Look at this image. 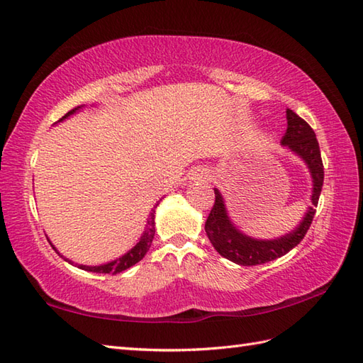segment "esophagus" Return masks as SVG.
I'll return each instance as SVG.
<instances>
[{
	"mask_svg": "<svg viewBox=\"0 0 363 363\" xmlns=\"http://www.w3.org/2000/svg\"><path fill=\"white\" fill-rule=\"evenodd\" d=\"M196 177H197V179H205V174H203V171H197Z\"/></svg>",
	"mask_w": 363,
	"mask_h": 363,
	"instance_id": "1",
	"label": "esophagus"
}]
</instances>
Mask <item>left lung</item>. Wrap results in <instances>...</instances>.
Here are the masks:
<instances>
[{
    "mask_svg": "<svg viewBox=\"0 0 363 363\" xmlns=\"http://www.w3.org/2000/svg\"><path fill=\"white\" fill-rule=\"evenodd\" d=\"M287 130L281 140L283 146L289 147L309 167L312 175V206L303 217L298 227L286 236L278 239H255L244 233H240L230 220L227 208L223 203V197L219 189L214 188L216 200L205 222V231L208 239L211 240L213 247L220 256L227 257L228 261L239 265H259L277 259L291 252L294 247L301 242L308 233L313 216H315V206L318 205L321 186H323L325 169L321 161L320 146L315 138V132L306 123L303 118L298 116L295 111L287 108Z\"/></svg>",
    "mask_w": 363,
    "mask_h": 363,
    "instance_id": "obj_1",
    "label": "left lung"
}]
</instances>
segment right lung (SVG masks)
I'll return each instance as SVG.
<instances>
[{
	"label": "right lung",
	"instance_id": "right-lung-1",
	"mask_svg": "<svg viewBox=\"0 0 363 363\" xmlns=\"http://www.w3.org/2000/svg\"><path fill=\"white\" fill-rule=\"evenodd\" d=\"M79 108L80 107H76V108L69 110L68 113L63 116L60 121L68 118L72 113H76V110H79ZM157 205L154 208H157ZM154 236H155V209H152L150 214H149V219H147L146 230H144L143 236L140 239V242H136V245L132 250H128V252L124 256H121V257H118V259L111 261L108 264H102V265H79V269L86 270V272H94V273H111V275H116V273L130 269L132 265H135L136 262H140L143 259L144 255H146L147 250L150 248V244H152V240H154ZM52 248L55 250L54 245H52ZM55 252H57V250H55ZM63 259H65V257H63ZM65 261H68V259H65ZM68 262H71V261H68Z\"/></svg>",
	"mask_w": 363,
	"mask_h": 363
}]
</instances>
